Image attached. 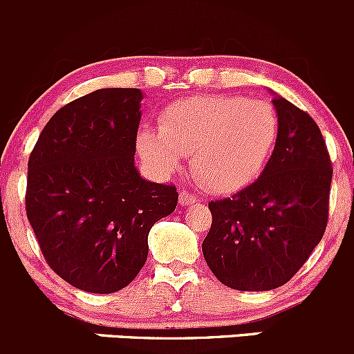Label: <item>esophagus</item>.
Listing matches in <instances>:
<instances>
[{
	"label": "esophagus",
	"instance_id": "obj_1",
	"mask_svg": "<svg viewBox=\"0 0 354 354\" xmlns=\"http://www.w3.org/2000/svg\"><path fill=\"white\" fill-rule=\"evenodd\" d=\"M194 203H198V198H196V196L192 194V192L182 191L180 194H178V205L187 206V205H194Z\"/></svg>",
	"mask_w": 354,
	"mask_h": 354
}]
</instances>
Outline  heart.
<instances>
[{
	"mask_svg": "<svg viewBox=\"0 0 354 354\" xmlns=\"http://www.w3.org/2000/svg\"><path fill=\"white\" fill-rule=\"evenodd\" d=\"M279 134V115L267 101L243 96H194L170 104L158 131L142 129V158L162 170L187 156L196 180L215 192L246 187L263 170Z\"/></svg>",
	"mask_w": 354,
	"mask_h": 354,
	"instance_id": "1",
	"label": "heart"
}]
</instances>
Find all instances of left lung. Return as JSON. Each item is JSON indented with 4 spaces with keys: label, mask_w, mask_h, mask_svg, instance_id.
<instances>
[{
    "label": "left lung",
    "mask_w": 354,
    "mask_h": 354,
    "mask_svg": "<svg viewBox=\"0 0 354 354\" xmlns=\"http://www.w3.org/2000/svg\"><path fill=\"white\" fill-rule=\"evenodd\" d=\"M272 101L279 134L261 176L208 203L212 227L203 254L213 275L237 291H270L291 281L328 220L332 163L320 129L284 97Z\"/></svg>",
    "instance_id": "1"
}]
</instances>
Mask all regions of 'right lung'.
I'll return each instance as SVG.
<instances>
[{
	"instance_id": "1",
	"label": "right lung",
	"mask_w": 354,
	"mask_h": 354,
	"mask_svg": "<svg viewBox=\"0 0 354 354\" xmlns=\"http://www.w3.org/2000/svg\"><path fill=\"white\" fill-rule=\"evenodd\" d=\"M142 93L111 87L59 108L29 156L26 212L51 270L80 291L110 295L148 258V234L176 209L172 184L134 165Z\"/></svg>"
}]
</instances>
